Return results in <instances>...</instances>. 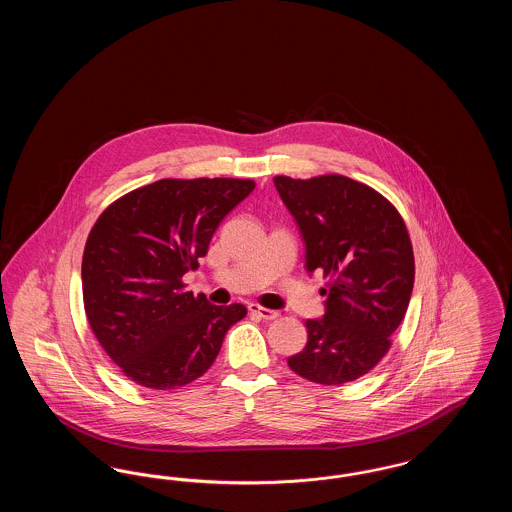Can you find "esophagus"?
<instances>
[{"instance_id": "1", "label": "esophagus", "mask_w": 512, "mask_h": 512, "mask_svg": "<svg viewBox=\"0 0 512 512\" xmlns=\"http://www.w3.org/2000/svg\"><path fill=\"white\" fill-rule=\"evenodd\" d=\"M249 313H253V315H257V317L263 318V320H274V318L280 317V313H278V311H272V309L261 307V305H255V303H251V305H249Z\"/></svg>"}]
</instances>
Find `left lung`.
<instances>
[{
	"label": "left lung",
	"instance_id": "obj_1",
	"mask_svg": "<svg viewBox=\"0 0 512 512\" xmlns=\"http://www.w3.org/2000/svg\"><path fill=\"white\" fill-rule=\"evenodd\" d=\"M274 186L301 232L307 272L330 278L324 317L305 320L307 345L288 366L324 386L357 380L388 353L409 307L407 226L386 197L347 176H276Z\"/></svg>",
	"mask_w": 512,
	"mask_h": 512
}]
</instances>
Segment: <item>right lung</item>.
<instances>
[{"label": "right lung", "mask_w": 512, "mask_h": 512, "mask_svg": "<svg viewBox=\"0 0 512 512\" xmlns=\"http://www.w3.org/2000/svg\"><path fill=\"white\" fill-rule=\"evenodd\" d=\"M236 178L159 180L109 205L82 257L88 322L105 353L136 384L174 390L203 376L224 334L247 315L186 292L222 219L253 192Z\"/></svg>", "instance_id": "add662e5"}]
</instances>
